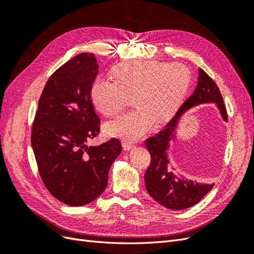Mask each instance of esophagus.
Instances as JSON below:
<instances>
[{
	"instance_id": "obj_1",
	"label": "esophagus",
	"mask_w": 254,
	"mask_h": 254,
	"mask_svg": "<svg viewBox=\"0 0 254 254\" xmlns=\"http://www.w3.org/2000/svg\"><path fill=\"white\" fill-rule=\"evenodd\" d=\"M134 147V145L130 142H123V149L125 151H129L130 149H132Z\"/></svg>"
}]
</instances>
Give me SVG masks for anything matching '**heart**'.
Segmentation results:
<instances>
[{
  "instance_id": "heart-1",
  "label": "heart",
  "mask_w": 254,
  "mask_h": 254,
  "mask_svg": "<svg viewBox=\"0 0 254 254\" xmlns=\"http://www.w3.org/2000/svg\"><path fill=\"white\" fill-rule=\"evenodd\" d=\"M113 83L97 79L91 101L107 118L120 114L132 101L135 111L108 123L106 132L126 141L141 139L152 128L170 123L182 106L190 86L187 66L159 61H126L115 65Z\"/></svg>"
}]
</instances>
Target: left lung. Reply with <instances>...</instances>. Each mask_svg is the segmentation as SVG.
I'll list each match as a JSON object with an SVG mask.
<instances>
[{"label": "left lung", "instance_id": "obj_1", "mask_svg": "<svg viewBox=\"0 0 254 254\" xmlns=\"http://www.w3.org/2000/svg\"><path fill=\"white\" fill-rule=\"evenodd\" d=\"M212 103L217 106L222 120L227 122L226 106L218 87L202 68H199L197 86L193 94L184 102L165 129L145 141L151 157V162L144 176L146 190L158 203L167 209L184 210L193 206L214 186L213 183L194 182L177 174L168 157L171 143L176 139V128L182 115L193 107Z\"/></svg>", "mask_w": 254, "mask_h": 254}]
</instances>
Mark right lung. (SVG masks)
Returning <instances> with one entry per match:
<instances>
[{
    "instance_id": "obj_1",
    "label": "right lung",
    "mask_w": 254,
    "mask_h": 254,
    "mask_svg": "<svg viewBox=\"0 0 254 254\" xmlns=\"http://www.w3.org/2000/svg\"><path fill=\"white\" fill-rule=\"evenodd\" d=\"M98 73L92 53H81L49 78L39 99L32 146L44 186L58 200L81 206L107 188L109 170L122 152L112 139L89 146L99 131V118L91 101Z\"/></svg>"
}]
</instances>
